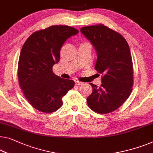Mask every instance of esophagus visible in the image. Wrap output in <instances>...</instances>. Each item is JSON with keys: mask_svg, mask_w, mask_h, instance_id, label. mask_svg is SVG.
Returning <instances> with one entry per match:
<instances>
[{"mask_svg": "<svg viewBox=\"0 0 153 153\" xmlns=\"http://www.w3.org/2000/svg\"><path fill=\"white\" fill-rule=\"evenodd\" d=\"M75 84H76V85L79 86V85H82V84H83V82H79L78 80H76V81H75Z\"/></svg>", "mask_w": 153, "mask_h": 153, "instance_id": "obj_1", "label": "esophagus"}]
</instances>
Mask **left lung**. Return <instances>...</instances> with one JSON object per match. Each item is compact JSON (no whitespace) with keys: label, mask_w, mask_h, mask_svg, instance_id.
Segmentation results:
<instances>
[{"label":"left lung","mask_w":153,"mask_h":153,"mask_svg":"<svg viewBox=\"0 0 153 153\" xmlns=\"http://www.w3.org/2000/svg\"><path fill=\"white\" fill-rule=\"evenodd\" d=\"M80 31L95 48L97 56L95 69L103 75L100 87L89 83L93 92L86 99L88 106L97 113L113 112L132 91L133 62L129 46L121 34L103 25L82 27Z\"/></svg>","instance_id":"8db88e82"}]
</instances>
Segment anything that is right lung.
I'll use <instances>...</instances> for the list:
<instances>
[{
    "mask_svg": "<svg viewBox=\"0 0 153 153\" xmlns=\"http://www.w3.org/2000/svg\"><path fill=\"white\" fill-rule=\"evenodd\" d=\"M78 32L69 26L54 25L36 31L24 43L18 61V82L25 97L38 111H57L62 105V97L74 88V80L56 76L52 68L60 60L64 43Z\"/></svg>",
    "mask_w": 153,
    "mask_h": 153,
    "instance_id": "right-lung-1",
    "label": "right lung"
}]
</instances>
